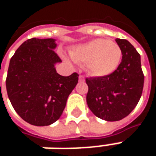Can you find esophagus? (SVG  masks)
Wrapping results in <instances>:
<instances>
[{
    "mask_svg": "<svg viewBox=\"0 0 156 156\" xmlns=\"http://www.w3.org/2000/svg\"><path fill=\"white\" fill-rule=\"evenodd\" d=\"M78 79H79V82H84L85 81V78L83 76H79Z\"/></svg>",
    "mask_w": 156,
    "mask_h": 156,
    "instance_id": "obj_1",
    "label": "esophagus"
}]
</instances>
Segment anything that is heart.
Listing matches in <instances>:
<instances>
[{"label": "heart", "mask_w": 156, "mask_h": 156, "mask_svg": "<svg viewBox=\"0 0 156 156\" xmlns=\"http://www.w3.org/2000/svg\"><path fill=\"white\" fill-rule=\"evenodd\" d=\"M70 55L76 62L87 64L91 74L104 77L117 69L122 59V50L115 41L97 38L75 46Z\"/></svg>", "instance_id": "b5f03b06"}]
</instances>
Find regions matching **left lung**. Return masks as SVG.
<instances>
[{
    "mask_svg": "<svg viewBox=\"0 0 156 156\" xmlns=\"http://www.w3.org/2000/svg\"><path fill=\"white\" fill-rule=\"evenodd\" d=\"M115 41L123 55L117 69L108 76L86 78L88 108L95 116L111 122L120 120L133 111L144 87L140 55L127 40Z\"/></svg>",
    "mask_w": 156,
    "mask_h": 156,
    "instance_id": "obj_1",
    "label": "left lung"
}]
</instances>
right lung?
Here are the masks:
<instances>
[{
  "label": "right lung",
  "mask_w": 156,
  "mask_h": 156,
  "mask_svg": "<svg viewBox=\"0 0 156 156\" xmlns=\"http://www.w3.org/2000/svg\"><path fill=\"white\" fill-rule=\"evenodd\" d=\"M56 39L33 37L22 43L12 56L6 77L12 105L23 120L47 126L61 117L67 99L78 82V74H58L55 65Z\"/></svg>",
  "instance_id": "1"
}]
</instances>
